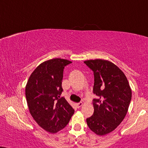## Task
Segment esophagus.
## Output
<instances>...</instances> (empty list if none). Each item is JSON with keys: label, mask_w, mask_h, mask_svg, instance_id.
<instances>
[{"label": "esophagus", "mask_w": 148, "mask_h": 148, "mask_svg": "<svg viewBox=\"0 0 148 148\" xmlns=\"http://www.w3.org/2000/svg\"><path fill=\"white\" fill-rule=\"evenodd\" d=\"M76 106H77V108H80L83 106V103H82V102H79V103L76 104Z\"/></svg>", "instance_id": "esophagus-1"}]
</instances>
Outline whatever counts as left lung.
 <instances>
[{"label": "left lung", "mask_w": 148, "mask_h": 148, "mask_svg": "<svg viewBox=\"0 0 148 148\" xmlns=\"http://www.w3.org/2000/svg\"><path fill=\"white\" fill-rule=\"evenodd\" d=\"M84 63L94 74L93 92L94 112L87 119L91 131L100 136L107 134L124 119L132 98V90L124 73L113 63L104 59Z\"/></svg>", "instance_id": "1"}]
</instances>
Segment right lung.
<instances>
[{
    "label": "right lung",
    "mask_w": 148,
    "mask_h": 148,
    "mask_svg": "<svg viewBox=\"0 0 148 148\" xmlns=\"http://www.w3.org/2000/svg\"><path fill=\"white\" fill-rule=\"evenodd\" d=\"M72 61L56 58L38 65L31 74L25 88L30 113L37 124L50 133L64 128L74 110L63 97V69Z\"/></svg>",
    "instance_id": "add662e5"
}]
</instances>
